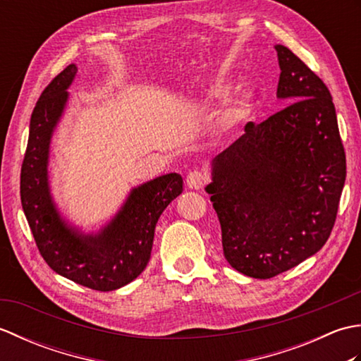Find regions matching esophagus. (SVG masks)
<instances>
[{
	"mask_svg": "<svg viewBox=\"0 0 361 361\" xmlns=\"http://www.w3.org/2000/svg\"><path fill=\"white\" fill-rule=\"evenodd\" d=\"M208 181H209V175L200 171L189 172L186 176V183L190 189H202L206 186V183Z\"/></svg>",
	"mask_w": 361,
	"mask_h": 361,
	"instance_id": "esophagus-1",
	"label": "esophagus"
}]
</instances>
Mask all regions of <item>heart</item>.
I'll return each instance as SVG.
<instances>
[{
	"label": "heart",
	"instance_id": "heart-1",
	"mask_svg": "<svg viewBox=\"0 0 361 361\" xmlns=\"http://www.w3.org/2000/svg\"><path fill=\"white\" fill-rule=\"evenodd\" d=\"M224 93H225V90L224 88H219V90H216L214 91V97H220V96H224Z\"/></svg>",
	"mask_w": 361,
	"mask_h": 361
}]
</instances>
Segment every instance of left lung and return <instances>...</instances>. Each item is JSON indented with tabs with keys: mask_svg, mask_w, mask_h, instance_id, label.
<instances>
[{
	"mask_svg": "<svg viewBox=\"0 0 361 361\" xmlns=\"http://www.w3.org/2000/svg\"><path fill=\"white\" fill-rule=\"evenodd\" d=\"M278 97L290 104L212 161L206 188L234 270L270 279L323 248L346 180V153L331 91L282 44Z\"/></svg>",
	"mask_w": 361,
	"mask_h": 361,
	"instance_id": "8db88e82",
	"label": "left lung"
}]
</instances>
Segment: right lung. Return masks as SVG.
<instances>
[{"mask_svg": "<svg viewBox=\"0 0 361 361\" xmlns=\"http://www.w3.org/2000/svg\"><path fill=\"white\" fill-rule=\"evenodd\" d=\"M78 68L66 66L43 90L30 116L21 164L20 195L30 231L44 262L63 278L97 291L127 286L150 259L161 214L183 192V178L167 173L135 188L126 204L96 235L80 234L60 219L48 186V157L54 127L62 116Z\"/></svg>", "mask_w": 361, "mask_h": 361, "instance_id": "1", "label": "right lung"}]
</instances>
